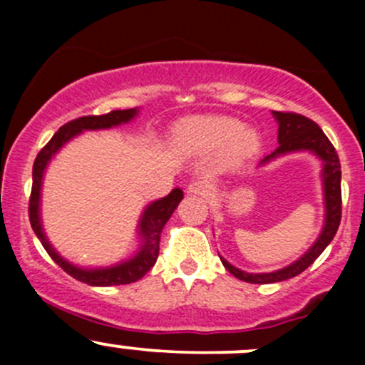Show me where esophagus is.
I'll use <instances>...</instances> for the list:
<instances>
[{
    "mask_svg": "<svg viewBox=\"0 0 365 365\" xmlns=\"http://www.w3.org/2000/svg\"><path fill=\"white\" fill-rule=\"evenodd\" d=\"M187 192L192 194V196H201V197H208L212 196V185H210V182H206V180H192V182L187 185Z\"/></svg>",
    "mask_w": 365,
    "mask_h": 365,
    "instance_id": "obj_1",
    "label": "esophagus"
}]
</instances>
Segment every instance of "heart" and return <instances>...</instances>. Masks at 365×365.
Listing matches in <instances>:
<instances>
[{"mask_svg": "<svg viewBox=\"0 0 365 365\" xmlns=\"http://www.w3.org/2000/svg\"><path fill=\"white\" fill-rule=\"evenodd\" d=\"M171 143L182 153H212L227 146L233 157H247L259 146V134L252 127H242L233 118H203L178 125Z\"/></svg>", "mask_w": 365, "mask_h": 365, "instance_id": "b5f03b06", "label": "heart"}]
</instances>
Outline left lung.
I'll list each match as a JSON object with an SVG mask.
<instances>
[{
    "mask_svg": "<svg viewBox=\"0 0 365 365\" xmlns=\"http://www.w3.org/2000/svg\"><path fill=\"white\" fill-rule=\"evenodd\" d=\"M275 121L279 125L277 141L279 146L270 153L263 157L257 164V168L270 164V162L281 159V157L292 155V153H311L322 164V189H323V226L319 231L318 238L312 242L311 247L302 254L298 259L286 267L279 268L274 272H259V274H251V272L240 270L233 267L227 259L220 256L224 268L230 274L240 281L251 282V284H270V282H281L286 279H292L302 274L307 267L314 263L316 257L327 249V245L334 240L337 233V227L341 222V164L337 157L336 148L329 141L322 128L309 118L295 113H279L272 111Z\"/></svg>",
    "mask_w": 365,
    "mask_h": 365,
    "instance_id": "1",
    "label": "left lung"
}]
</instances>
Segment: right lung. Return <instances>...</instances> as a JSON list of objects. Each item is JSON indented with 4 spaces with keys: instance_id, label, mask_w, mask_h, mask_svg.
<instances>
[{
    "instance_id": "1",
    "label": "right lung",
    "mask_w": 365,
    "mask_h": 365,
    "mask_svg": "<svg viewBox=\"0 0 365 365\" xmlns=\"http://www.w3.org/2000/svg\"><path fill=\"white\" fill-rule=\"evenodd\" d=\"M139 114V109H118L108 114H101V116H83L77 120L68 121L60 130L53 135L49 143L40 150L36 155L35 164H33V187H31V197H29V222H31L33 231H35L36 238L42 242L43 249L47 254L54 259V263L60 264L68 275H72L77 281L84 282L90 286H120V284H130V282L139 281L145 277L146 272L155 264L157 257H159V242H160V231L164 224L168 222L169 217L183 200V190L180 187L173 189L168 196L160 197V200L150 201L145 206L139 217L138 227H135V238H138V249L134 254L125 259L118 261V263L108 264V267H81V264L72 263L67 257L61 256L60 252L54 249L47 238L46 230L42 224V185L43 178H46V171L49 168L51 160L56 157V153L63 148L67 143L72 141L77 135L84 134L90 130H108V128L120 127V125L130 123L135 120Z\"/></svg>"
}]
</instances>
